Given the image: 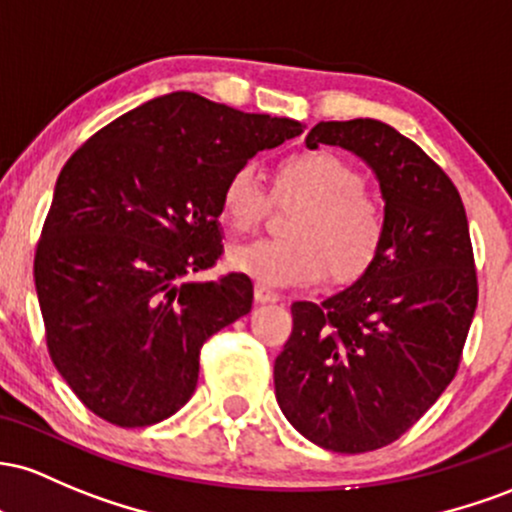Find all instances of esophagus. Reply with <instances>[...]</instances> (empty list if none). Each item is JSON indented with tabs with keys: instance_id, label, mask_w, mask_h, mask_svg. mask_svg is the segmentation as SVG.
Returning <instances> with one entry per match:
<instances>
[{
	"instance_id": "obj_1",
	"label": "esophagus",
	"mask_w": 512,
	"mask_h": 512,
	"mask_svg": "<svg viewBox=\"0 0 512 512\" xmlns=\"http://www.w3.org/2000/svg\"><path fill=\"white\" fill-rule=\"evenodd\" d=\"M254 297H256V304H275V302H280L278 292L271 290V287H268V285H261V283L256 285Z\"/></svg>"
}]
</instances>
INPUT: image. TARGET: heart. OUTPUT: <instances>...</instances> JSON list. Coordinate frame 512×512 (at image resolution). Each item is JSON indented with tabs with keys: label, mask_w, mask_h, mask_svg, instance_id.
Instances as JSON below:
<instances>
[{
	"label": "heart",
	"mask_w": 512,
	"mask_h": 512,
	"mask_svg": "<svg viewBox=\"0 0 512 512\" xmlns=\"http://www.w3.org/2000/svg\"><path fill=\"white\" fill-rule=\"evenodd\" d=\"M280 186L304 203L287 222L290 237H263L229 249V266L268 285L314 283L329 266L333 280L363 275L380 256L387 217L375 195L363 191L355 166L326 149H304L280 166ZM266 208V186L254 164H241L222 188V215L249 229Z\"/></svg>",
	"instance_id": "heart-1"
}]
</instances>
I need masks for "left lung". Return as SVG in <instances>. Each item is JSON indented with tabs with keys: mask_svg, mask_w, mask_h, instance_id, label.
Instances as JSON below:
<instances>
[{
	"mask_svg": "<svg viewBox=\"0 0 512 512\" xmlns=\"http://www.w3.org/2000/svg\"><path fill=\"white\" fill-rule=\"evenodd\" d=\"M304 145L363 159L387 237L355 283L319 304L292 302L275 399L314 445L358 455L404 435L455 377L479 297L472 239L455 183L392 125L329 120Z\"/></svg>",
	"mask_w": 512,
	"mask_h": 512,
	"instance_id": "1",
	"label": "left lung"
}]
</instances>
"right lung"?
Masks as SVG:
<instances>
[{"label": "right lung", "instance_id": "obj_1", "mask_svg": "<svg viewBox=\"0 0 512 512\" xmlns=\"http://www.w3.org/2000/svg\"><path fill=\"white\" fill-rule=\"evenodd\" d=\"M302 130L174 91L108 123L62 166L33 275L50 358L86 409L142 428L191 399L203 343L254 302L244 273L193 278L222 254V188Z\"/></svg>", "mask_w": 512, "mask_h": 512}]
</instances>
